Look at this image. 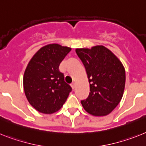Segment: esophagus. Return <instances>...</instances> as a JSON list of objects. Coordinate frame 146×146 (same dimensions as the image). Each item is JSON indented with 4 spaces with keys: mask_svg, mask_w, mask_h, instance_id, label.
<instances>
[{
    "mask_svg": "<svg viewBox=\"0 0 146 146\" xmlns=\"http://www.w3.org/2000/svg\"><path fill=\"white\" fill-rule=\"evenodd\" d=\"M71 87L73 89H75V87H76V83H75V82H73V83L71 84Z\"/></svg>",
    "mask_w": 146,
    "mask_h": 146,
    "instance_id": "1",
    "label": "esophagus"
}]
</instances>
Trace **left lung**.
Listing matches in <instances>:
<instances>
[{
  "label": "left lung",
  "instance_id": "1",
  "mask_svg": "<svg viewBox=\"0 0 146 146\" xmlns=\"http://www.w3.org/2000/svg\"><path fill=\"white\" fill-rule=\"evenodd\" d=\"M76 52L85 67L90 83V92L81 101L84 109L95 116L108 115L123 95L126 72L122 63L102 45L78 48Z\"/></svg>",
  "mask_w": 146,
  "mask_h": 146
}]
</instances>
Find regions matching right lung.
<instances>
[{
  "mask_svg": "<svg viewBox=\"0 0 146 146\" xmlns=\"http://www.w3.org/2000/svg\"><path fill=\"white\" fill-rule=\"evenodd\" d=\"M70 50L58 44L45 45L28 64L23 76L24 91L30 104L38 111H57L72 91L59 70V64Z\"/></svg>",
  "mask_w": 146,
  "mask_h": 146,
  "instance_id": "1",
  "label": "right lung"
}]
</instances>
